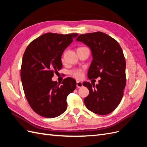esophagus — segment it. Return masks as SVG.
Returning a JSON list of instances; mask_svg holds the SVG:
<instances>
[{"mask_svg":"<svg viewBox=\"0 0 147 147\" xmlns=\"http://www.w3.org/2000/svg\"><path fill=\"white\" fill-rule=\"evenodd\" d=\"M76 86L78 88H81L82 87V82L81 81H77L76 82Z\"/></svg>","mask_w":147,"mask_h":147,"instance_id":"esophagus-1","label":"esophagus"}]
</instances>
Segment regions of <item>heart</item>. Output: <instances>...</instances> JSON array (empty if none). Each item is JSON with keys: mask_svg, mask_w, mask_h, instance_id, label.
I'll return each instance as SVG.
<instances>
[{"mask_svg": "<svg viewBox=\"0 0 147 147\" xmlns=\"http://www.w3.org/2000/svg\"><path fill=\"white\" fill-rule=\"evenodd\" d=\"M86 48V47H80L79 48ZM70 74L74 78L77 79V80H81V79L83 77V72H82V71L81 69H80L71 71L70 72Z\"/></svg>", "mask_w": 147, "mask_h": 147, "instance_id": "obj_1", "label": "heart"}]
</instances>
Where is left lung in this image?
Instances as JSON below:
<instances>
[{"instance_id":"left-lung-1","label":"left lung","mask_w":147,"mask_h":147,"mask_svg":"<svg viewBox=\"0 0 147 147\" xmlns=\"http://www.w3.org/2000/svg\"><path fill=\"white\" fill-rule=\"evenodd\" d=\"M76 41L91 50L93 59L88 78H100L98 84H82L89 91L84 99L86 107L96 114H110L121 101L126 84V63L122 48L115 39L100 32L81 34Z\"/></svg>"}]
</instances>
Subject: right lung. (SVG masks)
Listing matches in <instances>:
<instances>
[{
  "label": "right lung",
  "instance_id": "add662e5",
  "mask_svg": "<svg viewBox=\"0 0 147 147\" xmlns=\"http://www.w3.org/2000/svg\"><path fill=\"white\" fill-rule=\"evenodd\" d=\"M77 36L45 33L32 41L25 51L20 72L25 95L32 109L44 117L53 118L65 112L67 96L76 89L73 78H65L61 86L51 78L62 68L63 53Z\"/></svg>",
  "mask_w": 147,
  "mask_h": 147
}]
</instances>
